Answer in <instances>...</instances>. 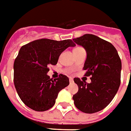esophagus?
Segmentation results:
<instances>
[{
  "instance_id": "34e87169",
  "label": "esophagus",
  "mask_w": 131,
  "mask_h": 131,
  "mask_svg": "<svg viewBox=\"0 0 131 131\" xmlns=\"http://www.w3.org/2000/svg\"><path fill=\"white\" fill-rule=\"evenodd\" d=\"M69 82L72 83V82H74V80H73V78L72 77H69Z\"/></svg>"
}]
</instances>
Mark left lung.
Listing matches in <instances>:
<instances>
[{"label":"left lung","instance_id":"obj_1","mask_svg":"<svg viewBox=\"0 0 131 131\" xmlns=\"http://www.w3.org/2000/svg\"><path fill=\"white\" fill-rule=\"evenodd\" d=\"M73 41L87 53L84 76H92L91 82L74 78L79 90L73 95L77 109L85 113L103 110L114 98L121 84L122 64L113 45L92 34H84Z\"/></svg>","mask_w":131,"mask_h":131}]
</instances>
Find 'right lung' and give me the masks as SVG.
Instances as JSON below:
<instances>
[{"instance_id": "right-lung-1", "label": "right lung", "mask_w": 131, "mask_h": 131, "mask_svg": "<svg viewBox=\"0 0 131 131\" xmlns=\"http://www.w3.org/2000/svg\"><path fill=\"white\" fill-rule=\"evenodd\" d=\"M74 47L70 39H41L20 49L13 64V80L18 95L26 106L39 112L54 106L59 92L69 85V80L62 74L59 78H50L48 67L57 64L60 54Z\"/></svg>"}]
</instances>
